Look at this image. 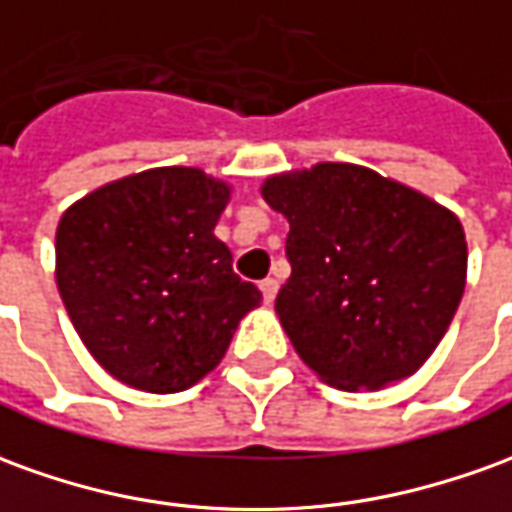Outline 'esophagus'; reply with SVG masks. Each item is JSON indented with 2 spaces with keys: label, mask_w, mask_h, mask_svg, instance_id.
Instances as JSON below:
<instances>
[{
  "label": "esophagus",
  "mask_w": 512,
  "mask_h": 512,
  "mask_svg": "<svg viewBox=\"0 0 512 512\" xmlns=\"http://www.w3.org/2000/svg\"><path fill=\"white\" fill-rule=\"evenodd\" d=\"M260 291H263V299H266V305L274 302V296L280 291V282L274 280V277H266V280L260 282Z\"/></svg>",
  "instance_id": "esophagus-1"
}]
</instances>
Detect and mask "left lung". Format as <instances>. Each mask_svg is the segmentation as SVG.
I'll return each instance as SVG.
<instances>
[{"instance_id": "8db88e82", "label": "left lung", "mask_w": 512, "mask_h": 512, "mask_svg": "<svg viewBox=\"0 0 512 512\" xmlns=\"http://www.w3.org/2000/svg\"><path fill=\"white\" fill-rule=\"evenodd\" d=\"M291 232L274 310L296 355L335 388H382L424 366L466 288L455 213L352 163L268 177Z\"/></svg>"}]
</instances>
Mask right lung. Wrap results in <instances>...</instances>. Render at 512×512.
Here are the masks:
<instances>
[{"label":"right lung","mask_w":512,"mask_h":512,"mask_svg":"<svg viewBox=\"0 0 512 512\" xmlns=\"http://www.w3.org/2000/svg\"><path fill=\"white\" fill-rule=\"evenodd\" d=\"M230 188L199 169L110 182L57 224V288L96 363L149 393L191 388L219 366L263 293L213 235Z\"/></svg>","instance_id":"add662e5"}]
</instances>
